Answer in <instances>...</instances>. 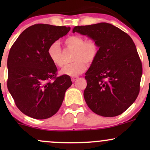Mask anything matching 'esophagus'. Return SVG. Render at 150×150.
<instances>
[{
  "label": "esophagus",
  "mask_w": 150,
  "mask_h": 150,
  "mask_svg": "<svg viewBox=\"0 0 150 150\" xmlns=\"http://www.w3.org/2000/svg\"><path fill=\"white\" fill-rule=\"evenodd\" d=\"M77 79H78V77H73L71 78V80H72V82H75V81L77 80Z\"/></svg>",
  "instance_id": "1"
}]
</instances>
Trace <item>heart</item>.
<instances>
[{
	"label": "heart",
	"mask_w": 150,
	"mask_h": 150,
	"mask_svg": "<svg viewBox=\"0 0 150 150\" xmlns=\"http://www.w3.org/2000/svg\"><path fill=\"white\" fill-rule=\"evenodd\" d=\"M65 45L74 50L73 63L65 65L61 70L63 75L76 77L85 72L86 63H92L95 61L99 53V45L93 39L85 40L82 36L72 35L64 40ZM48 56L54 65L61 67L63 65L62 60V51L61 46L57 42H54L48 49Z\"/></svg>",
	"instance_id": "b5f03b06"
}]
</instances>
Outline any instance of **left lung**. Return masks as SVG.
I'll return each mask as SVG.
<instances>
[{
	"label": "left lung",
	"mask_w": 150,
	"mask_h": 150,
	"mask_svg": "<svg viewBox=\"0 0 150 150\" xmlns=\"http://www.w3.org/2000/svg\"><path fill=\"white\" fill-rule=\"evenodd\" d=\"M73 32L94 39L99 48L85 73L84 97L87 106L101 116L123 113L137 99L142 75V63L131 37L106 22L76 26Z\"/></svg>",
	"instance_id": "obj_1"
}]
</instances>
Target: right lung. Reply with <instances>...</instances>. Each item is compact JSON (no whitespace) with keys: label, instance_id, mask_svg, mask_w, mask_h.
<instances>
[{"label":"right lung","instance_id":"1","mask_svg":"<svg viewBox=\"0 0 150 150\" xmlns=\"http://www.w3.org/2000/svg\"><path fill=\"white\" fill-rule=\"evenodd\" d=\"M70 30L36 24L24 30L10 50L8 91L17 107L31 118L46 119L56 114L72 85L68 75L57 77V68L48 56L49 46Z\"/></svg>","mask_w":150,"mask_h":150}]
</instances>
